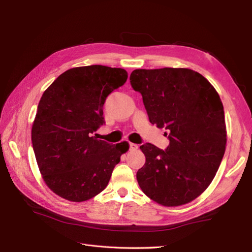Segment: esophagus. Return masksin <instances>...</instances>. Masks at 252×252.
<instances>
[{
    "label": "esophagus",
    "instance_id": "34e87169",
    "mask_svg": "<svg viewBox=\"0 0 252 252\" xmlns=\"http://www.w3.org/2000/svg\"><path fill=\"white\" fill-rule=\"evenodd\" d=\"M138 145L134 144V143H130V145H129V148H130V150H136L138 149Z\"/></svg>",
    "mask_w": 252,
    "mask_h": 252
}]
</instances>
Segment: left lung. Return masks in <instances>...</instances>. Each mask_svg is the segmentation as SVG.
<instances>
[{"label":"left lung","instance_id":"obj_1","mask_svg":"<svg viewBox=\"0 0 252 252\" xmlns=\"http://www.w3.org/2000/svg\"><path fill=\"white\" fill-rule=\"evenodd\" d=\"M130 83L143 96L150 123L167 129L170 141L166 150L150 143L140 147L146 158L136 172L142 191L167 207L193 201L210 185L225 154L227 132L219 94L188 68L135 69Z\"/></svg>","mask_w":252,"mask_h":252}]
</instances>
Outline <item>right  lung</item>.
Returning a JSON list of instances; mask_svg holds the SVG:
<instances>
[{
    "label": "right lung",
    "instance_id": "obj_1",
    "mask_svg": "<svg viewBox=\"0 0 252 252\" xmlns=\"http://www.w3.org/2000/svg\"><path fill=\"white\" fill-rule=\"evenodd\" d=\"M128 78L122 68L74 67L44 91L32 124L33 151L42 178L51 191L71 202H84L108 185L127 142L97 140L104 124L103 106Z\"/></svg>",
    "mask_w": 252,
    "mask_h": 252
}]
</instances>
